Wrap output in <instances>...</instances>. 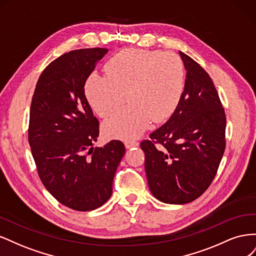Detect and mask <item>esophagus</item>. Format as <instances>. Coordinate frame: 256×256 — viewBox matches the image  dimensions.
I'll use <instances>...</instances> for the list:
<instances>
[{
	"label": "esophagus",
	"mask_w": 256,
	"mask_h": 256,
	"mask_svg": "<svg viewBox=\"0 0 256 256\" xmlns=\"http://www.w3.org/2000/svg\"><path fill=\"white\" fill-rule=\"evenodd\" d=\"M125 146L126 148H132V147L138 146V142L136 140H128L125 142Z\"/></svg>",
	"instance_id": "1"
}]
</instances>
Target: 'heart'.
Masks as SVG:
<instances>
[{
	"mask_svg": "<svg viewBox=\"0 0 256 256\" xmlns=\"http://www.w3.org/2000/svg\"><path fill=\"white\" fill-rule=\"evenodd\" d=\"M106 74L92 72L85 92L94 111L102 118L128 104L104 122L109 138L130 140L154 122L166 120L180 102L184 72L176 54L143 49L122 50L108 62Z\"/></svg>",
	"mask_w": 256,
	"mask_h": 256,
	"instance_id": "obj_1",
	"label": "heart"
}]
</instances>
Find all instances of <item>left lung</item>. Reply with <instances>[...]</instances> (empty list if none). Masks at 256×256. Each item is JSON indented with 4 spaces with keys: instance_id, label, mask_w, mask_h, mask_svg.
<instances>
[{
    "instance_id": "left-lung-1",
    "label": "left lung",
    "mask_w": 256,
    "mask_h": 256,
    "mask_svg": "<svg viewBox=\"0 0 256 256\" xmlns=\"http://www.w3.org/2000/svg\"><path fill=\"white\" fill-rule=\"evenodd\" d=\"M186 72L184 92L168 122L143 141L145 173L152 196L182 205L207 190L226 150V118L210 76L180 51ZM154 142L162 146L156 149Z\"/></svg>"
}]
</instances>
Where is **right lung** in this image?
<instances>
[{"instance_id": "obj_1", "label": "right lung", "mask_w": 256, "mask_h": 256, "mask_svg": "<svg viewBox=\"0 0 256 256\" xmlns=\"http://www.w3.org/2000/svg\"><path fill=\"white\" fill-rule=\"evenodd\" d=\"M104 48L74 50L54 60L40 74L30 104L28 143L38 175L60 204L90 212L112 196L125 146L113 140L94 147L99 122L84 84Z\"/></svg>"}]
</instances>
